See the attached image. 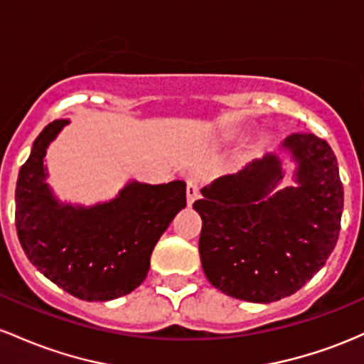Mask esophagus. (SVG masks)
<instances>
[{"label":"esophagus","mask_w":364,"mask_h":364,"mask_svg":"<svg viewBox=\"0 0 364 364\" xmlns=\"http://www.w3.org/2000/svg\"><path fill=\"white\" fill-rule=\"evenodd\" d=\"M186 194H187V204H189V206H193V203L199 198V187L196 186L194 182H187Z\"/></svg>","instance_id":"34e87169"}]
</instances>
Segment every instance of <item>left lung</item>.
I'll return each mask as SVG.
<instances>
[{
  "mask_svg": "<svg viewBox=\"0 0 364 364\" xmlns=\"http://www.w3.org/2000/svg\"><path fill=\"white\" fill-rule=\"evenodd\" d=\"M280 151L296 168L282 186L279 153L252 160L203 187L199 255L213 287L249 303H273L299 291L336 247L344 187L328 142L314 134L285 137Z\"/></svg>",
  "mask_w": 364,
  "mask_h": 364,
  "instance_id": "1",
  "label": "left lung"
}]
</instances>
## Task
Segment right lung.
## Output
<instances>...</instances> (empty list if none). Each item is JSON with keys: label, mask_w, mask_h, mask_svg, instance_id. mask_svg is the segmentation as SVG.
I'll return each mask as SVG.
<instances>
[{"label": "right lung", "mask_w": 364, "mask_h": 364, "mask_svg": "<svg viewBox=\"0 0 364 364\" xmlns=\"http://www.w3.org/2000/svg\"><path fill=\"white\" fill-rule=\"evenodd\" d=\"M68 120L44 127L18 171L15 225L28 261L84 301H112L144 282L163 232L186 208V182L130 181L108 201H61L48 183V148Z\"/></svg>", "instance_id": "1"}]
</instances>
